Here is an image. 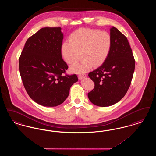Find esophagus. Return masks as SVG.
Listing matches in <instances>:
<instances>
[{
	"label": "esophagus",
	"instance_id": "1",
	"mask_svg": "<svg viewBox=\"0 0 156 156\" xmlns=\"http://www.w3.org/2000/svg\"><path fill=\"white\" fill-rule=\"evenodd\" d=\"M86 76H87V74H85L78 75V79H79V80H81L82 78H83V77Z\"/></svg>",
	"mask_w": 156,
	"mask_h": 156
}]
</instances>
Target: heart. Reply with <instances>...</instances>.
<instances>
[{
    "instance_id": "obj_1",
    "label": "heart",
    "mask_w": 156,
    "mask_h": 156,
    "mask_svg": "<svg viewBox=\"0 0 156 156\" xmlns=\"http://www.w3.org/2000/svg\"><path fill=\"white\" fill-rule=\"evenodd\" d=\"M112 38L106 31L81 28L75 30L69 37V42L64 41L61 47V54L69 64L83 59L70 67L75 73H83L92 66H102L108 57L111 50Z\"/></svg>"
}]
</instances>
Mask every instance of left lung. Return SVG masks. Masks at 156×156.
<instances>
[{
	"label": "left lung",
	"instance_id": "1",
	"mask_svg": "<svg viewBox=\"0 0 156 156\" xmlns=\"http://www.w3.org/2000/svg\"><path fill=\"white\" fill-rule=\"evenodd\" d=\"M112 47L104 64L88 76L94 81V89L88 94L94 105L106 107L116 104L126 95L130 85L135 60L127 38L116 27L110 29Z\"/></svg>",
	"mask_w": 156,
	"mask_h": 156
}]
</instances>
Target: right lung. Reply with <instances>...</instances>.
I'll list each match as a JSON object with an SVG mask.
<instances>
[{"label": "right lung", "instance_id": "obj_1", "mask_svg": "<svg viewBox=\"0 0 156 156\" xmlns=\"http://www.w3.org/2000/svg\"><path fill=\"white\" fill-rule=\"evenodd\" d=\"M63 38L61 27L42 28L27 39L19 60L26 90L44 106L62 104L78 81L76 74H63L68 68L61 54Z\"/></svg>", "mask_w": 156, "mask_h": 156}]
</instances>
